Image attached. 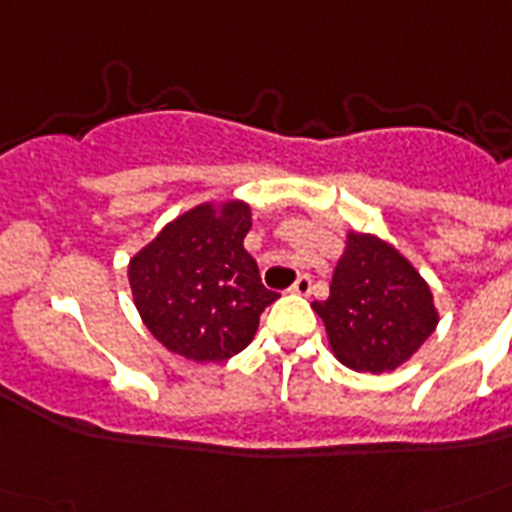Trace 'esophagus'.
<instances>
[{"instance_id":"1","label":"esophagus","mask_w":512,"mask_h":512,"mask_svg":"<svg viewBox=\"0 0 512 512\" xmlns=\"http://www.w3.org/2000/svg\"><path fill=\"white\" fill-rule=\"evenodd\" d=\"M311 287V276H297V281L292 284V292H295V295H311Z\"/></svg>"}]
</instances>
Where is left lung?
<instances>
[{
	"label": "left lung",
	"mask_w": 512,
	"mask_h": 512,
	"mask_svg": "<svg viewBox=\"0 0 512 512\" xmlns=\"http://www.w3.org/2000/svg\"><path fill=\"white\" fill-rule=\"evenodd\" d=\"M340 364L393 372L433 335L438 311L417 268L388 241L348 233L324 303H313Z\"/></svg>",
	"instance_id": "obj_1"
}]
</instances>
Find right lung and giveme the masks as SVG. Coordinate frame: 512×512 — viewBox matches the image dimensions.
Returning a JSON list of instances; mask_svg holds the SVG:
<instances>
[{
	"instance_id": "1",
	"label": "right lung",
	"mask_w": 512,
	"mask_h": 512,
	"mask_svg": "<svg viewBox=\"0 0 512 512\" xmlns=\"http://www.w3.org/2000/svg\"><path fill=\"white\" fill-rule=\"evenodd\" d=\"M252 209L244 201L199 204L130 260L140 319L164 348L188 361H225L252 342L260 313L279 300L244 249Z\"/></svg>"
}]
</instances>
